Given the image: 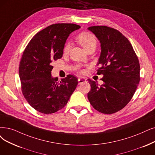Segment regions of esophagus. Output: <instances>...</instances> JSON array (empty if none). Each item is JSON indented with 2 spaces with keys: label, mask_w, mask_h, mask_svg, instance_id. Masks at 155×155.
I'll return each mask as SVG.
<instances>
[{
  "label": "esophagus",
  "mask_w": 155,
  "mask_h": 155,
  "mask_svg": "<svg viewBox=\"0 0 155 155\" xmlns=\"http://www.w3.org/2000/svg\"><path fill=\"white\" fill-rule=\"evenodd\" d=\"M84 82H86V79H84V78H79L78 79V83H79V84H82V83H83Z\"/></svg>",
  "instance_id": "esophagus-1"
}]
</instances>
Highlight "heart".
<instances>
[{
  "label": "heart",
  "instance_id": "1",
  "mask_svg": "<svg viewBox=\"0 0 155 155\" xmlns=\"http://www.w3.org/2000/svg\"><path fill=\"white\" fill-rule=\"evenodd\" d=\"M76 41L81 45L86 51L88 50L89 49L92 48H96L97 41L96 37L94 34H93L89 32H82L78 35L76 37ZM70 50L69 43H66L64 46L63 52L64 54L69 53ZM83 71H81L83 73Z\"/></svg>",
  "mask_w": 155,
  "mask_h": 155
}]
</instances>
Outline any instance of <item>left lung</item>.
Returning <instances> with one entry per match:
<instances>
[{"instance_id":"obj_1","label":"left lung","mask_w":155,"mask_h":155,"mask_svg":"<svg viewBox=\"0 0 155 155\" xmlns=\"http://www.w3.org/2000/svg\"><path fill=\"white\" fill-rule=\"evenodd\" d=\"M101 42L97 74H103L99 86L88 79V100L95 109L113 114L124 108L133 97L140 81V64L131 43L120 31L107 26L88 28Z\"/></svg>"}]
</instances>
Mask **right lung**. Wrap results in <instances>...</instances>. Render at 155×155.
<instances>
[{
    "mask_svg": "<svg viewBox=\"0 0 155 155\" xmlns=\"http://www.w3.org/2000/svg\"><path fill=\"white\" fill-rule=\"evenodd\" d=\"M74 23H56L36 34L25 49L19 66L22 94L34 109L51 114L65 106L78 84L69 74L58 81L52 78L51 63L62 57L69 34L79 29Z\"/></svg>",
    "mask_w": 155,
    "mask_h": 155,
    "instance_id": "add662e5",
    "label": "right lung"
}]
</instances>
